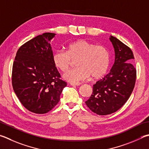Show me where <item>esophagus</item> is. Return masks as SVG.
<instances>
[{"label": "esophagus", "mask_w": 149, "mask_h": 149, "mask_svg": "<svg viewBox=\"0 0 149 149\" xmlns=\"http://www.w3.org/2000/svg\"><path fill=\"white\" fill-rule=\"evenodd\" d=\"M81 85L80 83H71L70 85L72 86H79Z\"/></svg>", "instance_id": "esophagus-1"}]
</instances>
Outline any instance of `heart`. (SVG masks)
I'll use <instances>...</instances> for the list:
<instances>
[{"label":"heart","instance_id":"1","mask_svg":"<svg viewBox=\"0 0 149 149\" xmlns=\"http://www.w3.org/2000/svg\"><path fill=\"white\" fill-rule=\"evenodd\" d=\"M53 62L56 68L65 71L71 64V59H77L74 69L64 73V79L77 83L87 79H98L106 74L109 68L111 55L109 50L102 45H96L85 40L70 44L67 51L58 50L53 55Z\"/></svg>","mask_w":149,"mask_h":149}]
</instances>
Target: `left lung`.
<instances>
[{
	"instance_id": "obj_1",
	"label": "left lung",
	"mask_w": 149,
	"mask_h": 149,
	"mask_svg": "<svg viewBox=\"0 0 149 149\" xmlns=\"http://www.w3.org/2000/svg\"><path fill=\"white\" fill-rule=\"evenodd\" d=\"M115 50V63L109 73L93 85V92L86 105L99 115L115 113L123 106L134 90L136 69L130 48L119 40L110 36Z\"/></svg>"
}]
</instances>
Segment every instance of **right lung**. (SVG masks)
Instances as JSON below:
<instances>
[{
    "label": "right lung",
    "instance_id": "1",
    "mask_svg": "<svg viewBox=\"0 0 149 149\" xmlns=\"http://www.w3.org/2000/svg\"><path fill=\"white\" fill-rule=\"evenodd\" d=\"M55 34L46 32L19 49L13 64L12 86L20 102L30 111L44 114L60 100L67 85L53 62L50 42Z\"/></svg>",
    "mask_w": 149,
    "mask_h": 149
}]
</instances>
